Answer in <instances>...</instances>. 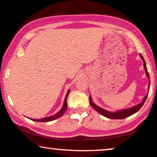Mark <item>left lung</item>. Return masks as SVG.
<instances>
[{"label": "left lung", "instance_id": "left-lung-1", "mask_svg": "<svg viewBox=\"0 0 157 157\" xmlns=\"http://www.w3.org/2000/svg\"><path fill=\"white\" fill-rule=\"evenodd\" d=\"M140 57H141V58L144 62V67L145 68L146 74H147V77L149 78V72H148V71H147V64H146L145 60H144L143 56H142L141 54H140ZM149 85L150 86V82H149ZM147 96H148V95H146L145 97L144 98L143 101H142L141 103L138 104V105L133 106V107H132V108H128V109L118 110V111H116V112H110V111H108V110H105L103 109V108L98 107V105H96L94 103L93 101H92L90 96V103L92 107H93L94 109L96 110V111L99 113L100 114H101L102 116L106 117V118H111V119H124V118H127V117L131 116V115L134 114L135 113H136L137 111H139L140 108H141L142 106H143L144 103H145L146 100H147Z\"/></svg>", "mask_w": 157, "mask_h": 157}]
</instances>
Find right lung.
Masks as SVG:
<instances>
[{"mask_svg":"<svg viewBox=\"0 0 157 157\" xmlns=\"http://www.w3.org/2000/svg\"><path fill=\"white\" fill-rule=\"evenodd\" d=\"M69 93H70V90H68L67 93V95H66V97L64 98V104H63V106H62V109L59 110V112L57 113L55 115H54V116H49V117H46V118H41V119H32L31 118V120L32 121H37V122H48V121H53V120H55V119L57 118H59V117H61L62 115L64 112L66 111V110L67 109V98L68 95H69Z\"/></svg>","mask_w":157,"mask_h":157,"instance_id":"1","label":"right lung"}]
</instances>
